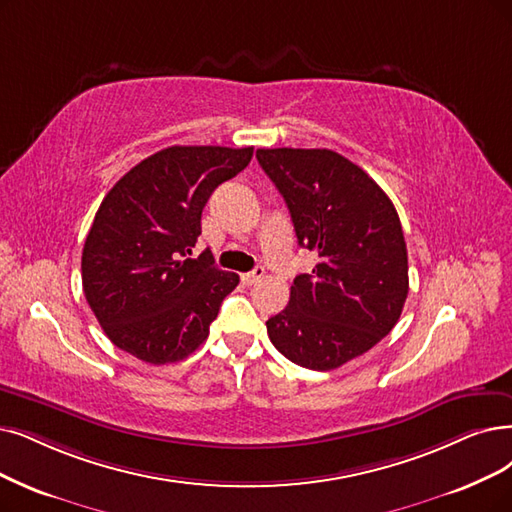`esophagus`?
Listing matches in <instances>:
<instances>
[{
  "label": "esophagus",
  "instance_id": "34e87169",
  "mask_svg": "<svg viewBox=\"0 0 512 512\" xmlns=\"http://www.w3.org/2000/svg\"><path fill=\"white\" fill-rule=\"evenodd\" d=\"M262 275H264V269L262 267H256L252 273H245V275H241V283L243 285H256V283H260V279H262Z\"/></svg>",
  "mask_w": 512,
  "mask_h": 512
}]
</instances>
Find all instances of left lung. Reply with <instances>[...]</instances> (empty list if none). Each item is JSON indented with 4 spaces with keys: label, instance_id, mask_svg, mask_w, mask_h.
Returning a JSON list of instances; mask_svg holds the SVG:
<instances>
[{
    "label": "left lung",
    "instance_id": "obj_1",
    "mask_svg": "<svg viewBox=\"0 0 512 512\" xmlns=\"http://www.w3.org/2000/svg\"><path fill=\"white\" fill-rule=\"evenodd\" d=\"M256 157L288 203L298 245L319 256L267 321L269 338L296 365L336 370L401 317L410 279L399 214L376 180L336 151L283 147Z\"/></svg>",
    "mask_w": 512,
    "mask_h": 512
}]
</instances>
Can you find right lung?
Masks as SVG:
<instances>
[{
    "label": "right lung",
    "mask_w": 512,
    "mask_h": 512,
    "mask_svg": "<svg viewBox=\"0 0 512 512\" xmlns=\"http://www.w3.org/2000/svg\"><path fill=\"white\" fill-rule=\"evenodd\" d=\"M254 147H168L142 159L102 199L81 254L84 294L121 351L166 365L187 359L239 275L206 250L189 258L201 212Z\"/></svg>",
    "instance_id": "obj_1"
}]
</instances>
